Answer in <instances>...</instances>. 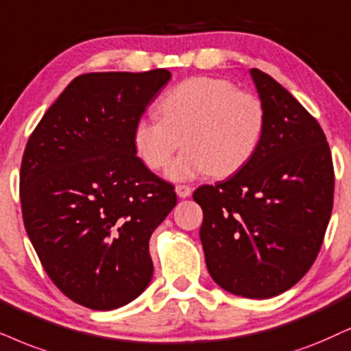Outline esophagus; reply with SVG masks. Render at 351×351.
<instances>
[{
  "instance_id": "34e87169",
  "label": "esophagus",
  "mask_w": 351,
  "mask_h": 351,
  "mask_svg": "<svg viewBox=\"0 0 351 351\" xmlns=\"http://www.w3.org/2000/svg\"><path fill=\"white\" fill-rule=\"evenodd\" d=\"M175 191H176V194H178V197H189L191 196V193H193V189H191V186H188V184H178L175 188Z\"/></svg>"
}]
</instances>
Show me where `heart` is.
Here are the masks:
<instances>
[{"label": "heart", "instance_id": "heart-1", "mask_svg": "<svg viewBox=\"0 0 351 351\" xmlns=\"http://www.w3.org/2000/svg\"><path fill=\"white\" fill-rule=\"evenodd\" d=\"M158 108L162 118L137 119L132 145L145 167L160 170L183 139L184 150L167 170L173 181L233 175L251 160L265 126L261 100L220 77L186 79L162 97Z\"/></svg>", "mask_w": 351, "mask_h": 351}]
</instances>
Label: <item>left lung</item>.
I'll list each match as a JSON object with an SVG mask.
<instances>
[{
	"label": "left lung",
	"mask_w": 351,
	"mask_h": 351,
	"mask_svg": "<svg viewBox=\"0 0 351 351\" xmlns=\"http://www.w3.org/2000/svg\"><path fill=\"white\" fill-rule=\"evenodd\" d=\"M265 112L257 150L228 180L201 186L208 274L230 293L272 298L316 261L334 204V165L316 118L285 87L251 69Z\"/></svg>",
	"instance_id": "1"
}]
</instances>
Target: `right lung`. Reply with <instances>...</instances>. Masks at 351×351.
Masks as SVG:
<instances>
[{"instance_id": "add662e5", "label": "right lung", "mask_w": 351, "mask_h": 351, "mask_svg": "<svg viewBox=\"0 0 351 351\" xmlns=\"http://www.w3.org/2000/svg\"><path fill=\"white\" fill-rule=\"evenodd\" d=\"M170 77L167 69L77 76L25 145V232L51 282L86 308H121L152 280L149 239L176 194L136 157L132 128Z\"/></svg>"}]
</instances>
